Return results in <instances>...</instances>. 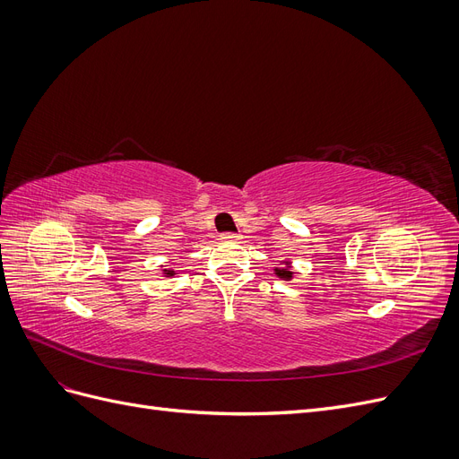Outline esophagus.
<instances>
[{"label":"esophagus","mask_w":459,"mask_h":459,"mask_svg":"<svg viewBox=\"0 0 459 459\" xmlns=\"http://www.w3.org/2000/svg\"><path fill=\"white\" fill-rule=\"evenodd\" d=\"M220 238L224 239V241H239V239H241V235H239V233H231V231H226V233H221Z\"/></svg>","instance_id":"obj_1"}]
</instances>
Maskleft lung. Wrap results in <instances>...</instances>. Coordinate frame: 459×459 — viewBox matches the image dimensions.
<instances>
[{
    "label": "left lung",
    "mask_w": 459,
    "mask_h": 459,
    "mask_svg": "<svg viewBox=\"0 0 459 459\" xmlns=\"http://www.w3.org/2000/svg\"><path fill=\"white\" fill-rule=\"evenodd\" d=\"M275 272H277V275L283 277V280H289V277H293V273H290L287 268H283V270H275Z\"/></svg>",
    "instance_id": "1"
}]
</instances>
